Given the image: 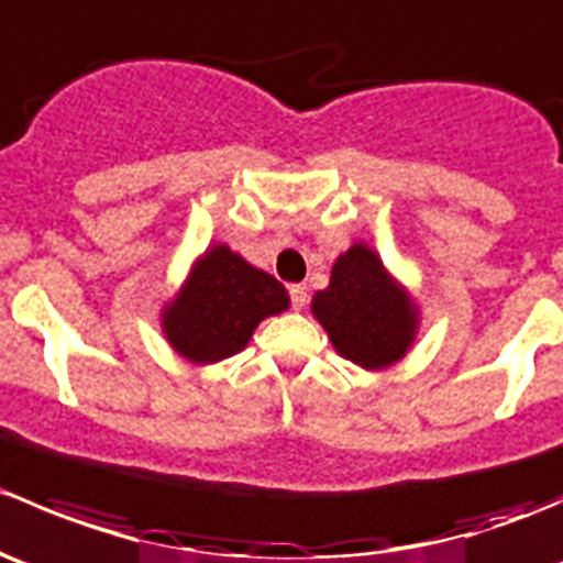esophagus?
Wrapping results in <instances>:
<instances>
[{
	"label": "esophagus",
	"mask_w": 563,
	"mask_h": 563,
	"mask_svg": "<svg viewBox=\"0 0 563 563\" xmlns=\"http://www.w3.org/2000/svg\"><path fill=\"white\" fill-rule=\"evenodd\" d=\"M288 294H291L294 310H302L305 305H308V286H302V283H294V286H288Z\"/></svg>",
	"instance_id": "obj_1"
}]
</instances>
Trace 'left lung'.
Wrapping results in <instances>:
<instances>
[{
  "label": "left lung",
  "mask_w": 563,
  "mask_h": 563,
  "mask_svg": "<svg viewBox=\"0 0 563 563\" xmlns=\"http://www.w3.org/2000/svg\"><path fill=\"white\" fill-rule=\"evenodd\" d=\"M310 310L334 351L362 371L395 365L417 340V302L365 242L338 255L329 286L316 291Z\"/></svg>",
  "instance_id": "1"
}]
</instances>
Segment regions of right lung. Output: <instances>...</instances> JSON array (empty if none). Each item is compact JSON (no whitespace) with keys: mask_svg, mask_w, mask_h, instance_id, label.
<instances>
[{"mask_svg":"<svg viewBox=\"0 0 563 563\" xmlns=\"http://www.w3.org/2000/svg\"><path fill=\"white\" fill-rule=\"evenodd\" d=\"M288 291L264 269H255L229 245L203 250L161 327L172 349L187 362L214 365L240 354L264 318L288 310Z\"/></svg>","mask_w":563,"mask_h":563,"instance_id":"add662e5","label":"right lung"}]
</instances>
